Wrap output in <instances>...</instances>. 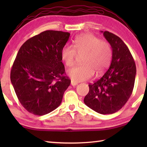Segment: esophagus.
<instances>
[{
	"label": "esophagus",
	"mask_w": 147,
	"mask_h": 147,
	"mask_svg": "<svg viewBox=\"0 0 147 147\" xmlns=\"http://www.w3.org/2000/svg\"><path fill=\"white\" fill-rule=\"evenodd\" d=\"M71 85H72V86H76L77 84H78V83L76 82H74L73 80H71Z\"/></svg>",
	"instance_id": "esophagus-1"
}]
</instances>
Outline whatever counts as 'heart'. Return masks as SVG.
<instances>
[{"mask_svg": "<svg viewBox=\"0 0 147 147\" xmlns=\"http://www.w3.org/2000/svg\"><path fill=\"white\" fill-rule=\"evenodd\" d=\"M78 55L83 56L82 64L68 71L69 76L76 82L87 80L94 73L101 75L110 65L113 51L108 42L93 34H85L74 39V47L65 45L61 49V59L67 67L73 65Z\"/></svg>", "mask_w": 147, "mask_h": 147, "instance_id": "b5f03b06", "label": "heart"}]
</instances>
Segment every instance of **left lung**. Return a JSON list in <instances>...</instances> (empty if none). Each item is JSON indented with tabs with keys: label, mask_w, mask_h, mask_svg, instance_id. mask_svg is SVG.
<instances>
[{
	"label": "left lung",
	"mask_w": 147,
	"mask_h": 147,
	"mask_svg": "<svg viewBox=\"0 0 147 147\" xmlns=\"http://www.w3.org/2000/svg\"><path fill=\"white\" fill-rule=\"evenodd\" d=\"M103 34L112 48V60L104 76L89 84V91L84 101L93 110L105 115L117 112L128 100L135 83L136 67L128 47L119 37L108 31Z\"/></svg>",
	"instance_id": "1"
}]
</instances>
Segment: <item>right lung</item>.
<instances>
[{"label":"right lung","mask_w":147,"mask_h":147,"mask_svg":"<svg viewBox=\"0 0 147 147\" xmlns=\"http://www.w3.org/2000/svg\"><path fill=\"white\" fill-rule=\"evenodd\" d=\"M69 36V32L46 30L20 48L10 79L20 103L30 113L43 115L60 105L71 84L61 57Z\"/></svg>","instance_id":"add662e5"}]
</instances>
